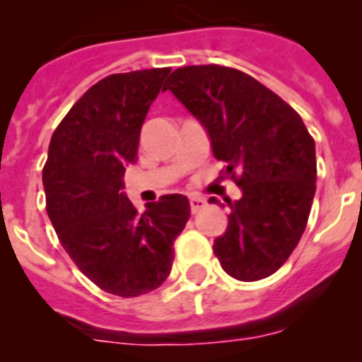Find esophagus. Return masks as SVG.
<instances>
[{
	"label": "esophagus",
	"mask_w": 362,
	"mask_h": 362,
	"mask_svg": "<svg viewBox=\"0 0 362 362\" xmlns=\"http://www.w3.org/2000/svg\"><path fill=\"white\" fill-rule=\"evenodd\" d=\"M189 206H192L193 214H197L199 210H203L206 206V201L201 197H189Z\"/></svg>",
	"instance_id": "34e87169"
}]
</instances>
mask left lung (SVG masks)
<instances>
[{
    "label": "left lung",
    "instance_id": "8db88e82",
    "mask_svg": "<svg viewBox=\"0 0 362 362\" xmlns=\"http://www.w3.org/2000/svg\"><path fill=\"white\" fill-rule=\"evenodd\" d=\"M163 90L206 129L242 192L227 201V231L214 240L221 269L240 281L274 274L303 237L315 195V144L303 118L253 76L221 65L180 67Z\"/></svg>",
    "mask_w": 362,
    "mask_h": 362
}]
</instances>
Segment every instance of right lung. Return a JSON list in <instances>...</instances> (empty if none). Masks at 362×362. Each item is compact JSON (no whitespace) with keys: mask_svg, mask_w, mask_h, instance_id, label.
Instances as JSON below:
<instances>
[{"mask_svg":"<svg viewBox=\"0 0 362 362\" xmlns=\"http://www.w3.org/2000/svg\"><path fill=\"white\" fill-rule=\"evenodd\" d=\"M169 71H131L93 84L56 127L42 169L47 212L62 246L82 274L118 297H139L167 280L173 244L192 212L187 197L170 193L136 214L122 192Z\"/></svg>","mask_w":362,"mask_h":362,"instance_id":"1","label":"right lung"}]
</instances>
